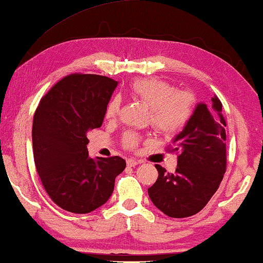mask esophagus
Returning a JSON list of instances; mask_svg holds the SVG:
<instances>
[{"label": "esophagus", "instance_id": "34e87169", "mask_svg": "<svg viewBox=\"0 0 263 263\" xmlns=\"http://www.w3.org/2000/svg\"><path fill=\"white\" fill-rule=\"evenodd\" d=\"M140 161L137 160H134V158H129V160H127V165L128 166H136L137 164H140Z\"/></svg>", "mask_w": 263, "mask_h": 263}]
</instances>
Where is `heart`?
Instances as JSON below:
<instances>
[{
    "label": "heart",
    "instance_id": "1",
    "mask_svg": "<svg viewBox=\"0 0 263 263\" xmlns=\"http://www.w3.org/2000/svg\"><path fill=\"white\" fill-rule=\"evenodd\" d=\"M129 92L149 107L150 123L157 132L174 135L182 132L195 111L196 100L187 91H176L175 86L157 78H143L133 81ZM121 99L114 96L107 103L105 116L113 119L118 115ZM139 136L128 133L124 136V145L134 149L139 144Z\"/></svg>",
    "mask_w": 263,
    "mask_h": 263
}]
</instances>
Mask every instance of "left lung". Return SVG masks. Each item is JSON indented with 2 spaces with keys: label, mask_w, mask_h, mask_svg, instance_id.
<instances>
[{
  "label": "left lung",
  "mask_w": 263,
  "mask_h": 263,
  "mask_svg": "<svg viewBox=\"0 0 263 263\" xmlns=\"http://www.w3.org/2000/svg\"><path fill=\"white\" fill-rule=\"evenodd\" d=\"M211 105L197 103L190 121L172 140L179 154L177 167L169 174L156 164L158 178L148 189L154 205L171 218H185L203 210L226 171V122L217 97Z\"/></svg>",
  "instance_id": "1"
}]
</instances>
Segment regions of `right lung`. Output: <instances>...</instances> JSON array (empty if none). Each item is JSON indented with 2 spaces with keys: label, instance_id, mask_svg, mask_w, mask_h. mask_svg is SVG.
Returning a JSON list of instances; mask_svg holds the SVG:
<instances>
[{
  "label": "right lung",
  "instance_id": "obj_1",
  "mask_svg": "<svg viewBox=\"0 0 263 263\" xmlns=\"http://www.w3.org/2000/svg\"><path fill=\"white\" fill-rule=\"evenodd\" d=\"M118 81L97 74H72L42 99L33 116L34 164L55 204L89 213L109 199L116 176L126 167L119 156L91 158L87 133L101 127Z\"/></svg>",
  "mask_w": 263,
  "mask_h": 263
}]
</instances>
